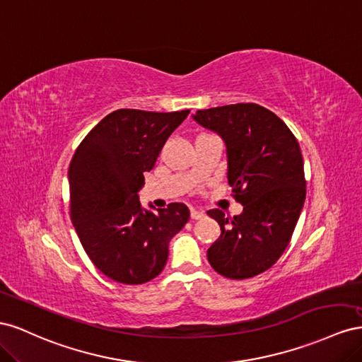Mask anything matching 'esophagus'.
<instances>
[{"label": "esophagus", "mask_w": 362, "mask_h": 362, "mask_svg": "<svg viewBox=\"0 0 362 362\" xmlns=\"http://www.w3.org/2000/svg\"><path fill=\"white\" fill-rule=\"evenodd\" d=\"M204 216V212L202 211H195V209H191V220H202Z\"/></svg>", "instance_id": "34e87169"}]
</instances>
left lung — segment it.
I'll list each match as a JSON object with an SVG mask.
<instances>
[{
  "label": "left lung",
  "mask_w": 362,
  "mask_h": 362,
  "mask_svg": "<svg viewBox=\"0 0 362 362\" xmlns=\"http://www.w3.org/2000/svg\"><path fill=\"white\" fill-rule=\"evenodd\" d=\"M194 119L218 133L227 147V180L243 214L208 215L221 235L208 250L214 270L249 279L272 268L291 241L305 197L300 146L286 124L255 103L197 110Z\"/></svg>",
  "instance_id": "obj_1"
}]
</instances>
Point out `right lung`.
<instances>
[{"label":"right lung","mask_w":362,"mask_h":362,"mask_svg":"<svg viewBox=\"0 0 362 362\" xmlns=\"http://www.w3.org/2000/svg\"><path fill=\"white\" fill-rule=\"evenodd\" d=\"M189 110L118 109L80 142L69 163V215L86 255L119 284L156 277L168 259V244L189 220L183 203L156 214L142 209L138 191L165 141Z\"/></svg>","instance_id":"obj_1"}]
</instances>
